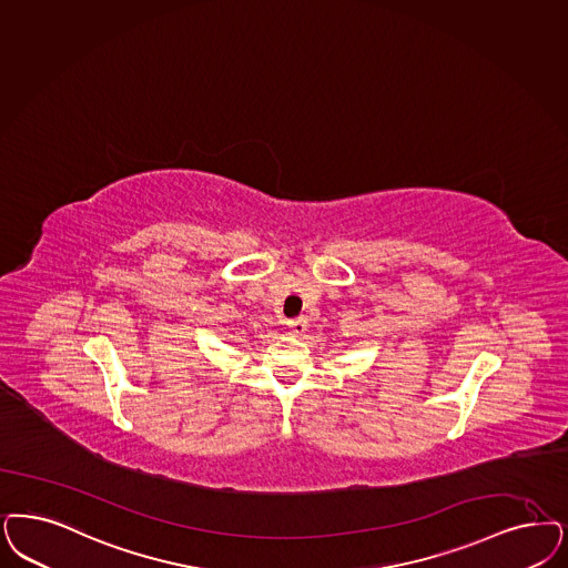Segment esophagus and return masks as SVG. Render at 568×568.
I'll use <instances>...</instances> for the list:
<instances>
[{
  "mask_svg": "<svg viewBox=\"0 0 568 568\" xmlns=\"http://www.w3.org/2000/svg\"><path fill=\"white\" fill-rule=\"evenodd\" d=\"M306 327H308V323H306L304 316H297V318H290L287 321V332L292 333V335H302V333L306 332Z\"/></svg>",
  "mask_w": 568,
  "mask_h": 568,
  "instance_id": "esophagus-1",
  "label": "esophagus"
}]
</instances>
